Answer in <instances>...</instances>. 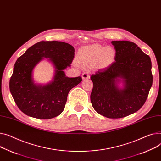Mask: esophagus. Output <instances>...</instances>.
<instances>
[{"mask_svg":"<svg viewBox=\"0 0 161 161\" xmlns=\"http://www.w3.org/2000/svg\"><path fill=\"white\" fill-rule=\"evenodd\" d=\"M82 78L83 80H85V79H89L90 78V75H89V73L87 72H83L82 74Z\"/></svg>","mask_w":161,"mask_h":161,"instance_id":"1","label":"esophagus"}]
</instances>
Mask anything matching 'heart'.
<instances>
[{"label":"heart","mask_w":161,"mask_h":161,"mask_svg":"<svg viewBox=\"0 0 161 161\" xmlns=\"http://www.w3.org/2000/svg\"><path fill=\"white\" fill-rule=\"evenodd\" d=\"M114 56L115 51L112 47H105L97 44L85 47L78 53L79 59L85 65H90L99 61L102 67L108 66Z\"/></svg>","instance_id":"1"}]
</instances>
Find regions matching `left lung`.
Wrapping results in <instances>:
<instances>
[{
    "mask_svg": "<svg viewBox=\"0 0 161 161\" xmlns=\"http://www.w3.org/2000/svg\"><path fill=\"white\" fill-rule=\"evenodd\" d=\"M114 60L111 65L92 74L91 102L94 110L109 119H120L140 109L152 83V61L135 43L113 41ZM122 79L124 87L117 85Z\"/></svg>",
    "mask_w": 161,
    "mask_h": 161,
    "instance_id": "8db88e82",
    "label": "left lung"
}]
</instances>
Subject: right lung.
Here are the masks:
<instances>
[{
  "label": "right lung",
  "instance_id": "add662e5",
  "mask_svg": "<svg viewBox=\"0 0 161 161\" xmlns=\"http://www.w3.org/2000/svg\"><path fill=\"white\" fill-rule=\"evenodd\" d=\"M74 52L67 42L42 41L17 59L9 80V90L21 111L42 120L52 119L63 112L69 91L82 81L80 76L67 77L63 71L70 67ZM43 57L48 58L56 70L53 80L42 86L34 83L32 72Z\"/></svg>",
  "mask_w": 161,
  "mask_h": 161
}]
</instances>
